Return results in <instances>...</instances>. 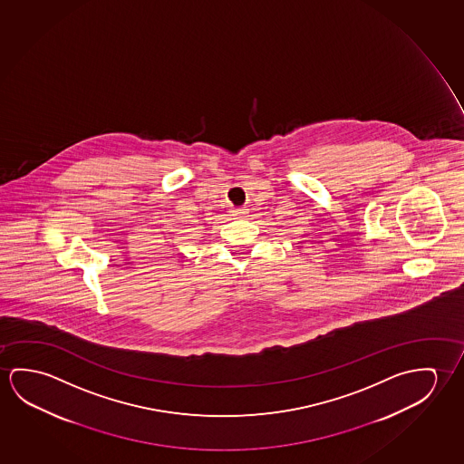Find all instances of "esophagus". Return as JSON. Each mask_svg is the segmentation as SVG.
I'll return each instance as SVG.
<instances>
[{"label":"esophagus","instance_id":"obj_1","mask_svg":"<svg viewBox=\"0 0 464 464\" xmlns=\"http://www.w3.org/2000/svg\"><path fill=\"white\" fill-rule=\"evenodd\" d=\"M232 213H234V216H243V214H246V209L245 208H238V209L232 211Z\"/></svg>","mask_w":464,"mask_h":464}]
</instances>
